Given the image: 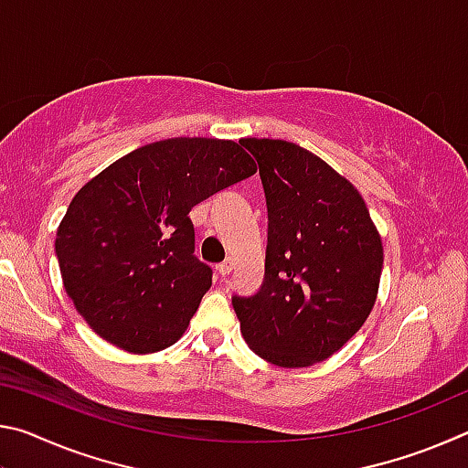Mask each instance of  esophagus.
<instances>
[{
	"instance_id": "1",
	"label": "esophagus",
	"mask_w": 468,
	"mask_h": 468,
	"mask_svg": "<svg viewBox=\"0 0 468 468\" xmlns=\"http://www.w3.org/2000/svg\"><path fill=\"white\" fill-rule=\"evenodd\" d=\"M233 266H235V262H233V260H231V258H229V260H225V262H223V264H218V266H217V272H218L220 276H227L229 272H231V271H233Z\"/></svg>"
}]
</instances>
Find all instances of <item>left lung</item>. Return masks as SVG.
I'll use <instances>...</instances> for the list:
<instances>
[{"label":"left lung","instance_id":"8db88e82","mask_svg":"<svg viewBox=\"0 0 468 468\" xmlns=\"http://www.w3.org/2000/svg\"><path fill=\"white\" fill-rule=\"evenodd\" d=\"M268 204L264 284L233 297L245 343L279 367H310L355 336L374 310L384 248L367 204L318 154L287 140L243 138Z\"/></svg>","mask_w":468,"mask_h":468}]
</instances>
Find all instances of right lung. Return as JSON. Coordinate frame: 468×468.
Instances as JSON below:
<instances>
[{"instance_id": "1", "label": "right lung", "mask_w": 468, "mask_h": 468, "mask_svg": "<svg viewBox=\"0 0 468 468\" xmlns=\"http://www.w3.org/2000/svg\"><path fill=\"white\" fill-rule=\"evenodd\" d=\"M256 171L233 140L167 138L86 181L55 235L63 289L86 324L136 355L184 336L212 284L189 210Z\"/></svg>"}]
</instances>
